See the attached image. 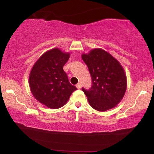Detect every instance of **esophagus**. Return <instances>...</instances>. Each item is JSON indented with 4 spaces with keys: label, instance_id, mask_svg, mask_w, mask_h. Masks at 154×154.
Returning a JSON list of instances; mask_svg holds the SVG:
<instances>
[{
    "label": "esophagus",
    "instance_id": "obj_1",
    "mask_svg": "<svg viewBox=\"0 0 154 154\" xmlns=\"http://www.w3.org/2000/svg\"><path fill=\"white\" fill-rule=\"evenodd\" d=\"M82 84H81L80 83H77V84L76 85V87H77V89H80V88H82Z\"/></svg>",
    "mask_w": 154,
    "mask_h": 154
}]
</instances>
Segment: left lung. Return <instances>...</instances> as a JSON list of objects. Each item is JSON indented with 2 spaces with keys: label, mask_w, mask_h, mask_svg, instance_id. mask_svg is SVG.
Listing matches in <instances>:
<instances>
[{
  "label": "left lung",
  "mask_w": 154,
  "mask_h": 154,
  "mask_svg": "<svg viewBox=\"0 0 154 154\" xmlns=\"http://www.w3.org/2000/svg\"><path fill=\"white\" fill-rule=\"evenodd\" d=\"M82 60L88 67L92 85L82 88L93 109L105 111L116 106L126 92L127 79L124 68L118 60L100 48L83 54Z\"/></svg>",
  "instance_id": "1"
}]
</instances>
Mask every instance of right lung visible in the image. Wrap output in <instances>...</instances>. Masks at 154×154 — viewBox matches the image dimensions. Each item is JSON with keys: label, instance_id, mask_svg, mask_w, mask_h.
I'll use <instances>...</instances> for the list:
<instances>
[{"label": "right lung", "instance_id": "right-lung-1", "mask_svg": "<svg viewBox=\"0 0 154 154\" xmlns=\"http://www.w3.org/2000/svg\"><path fill=\"white\" fill-rule=\"evenodd\" d=\"M70 53L58 48L46 51L31 69L29 85L32 95L40 103L56 109L67 103L77 88L70 83L63 66L69 60Z\"/></svg>", "mask_w": 154, "mask_h": 154}]
</instances>
